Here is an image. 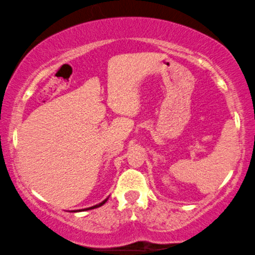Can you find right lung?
<instances>
[{"instance_id": "1", "label": "right lung", "mask_w": 255, "mask_h": 255, "mask_svg": "<svg viewBox=\"0 0 255 255\" xmlns=\"http://www.w3.org/2000/svg\"><path fill=\"white\" fill-rule=\"evenodd\" d=\"M108 198L109 197H107L106 200L104 201H102L101 202V203H99V204H96V205H93V207H90V208H87V209H81V210H76V211H86V210H92V209H95V208H100V207H102V205L106 203V202L108 201ZM76 211H73V212H76Z\"/></svg>"}]
</instances>
